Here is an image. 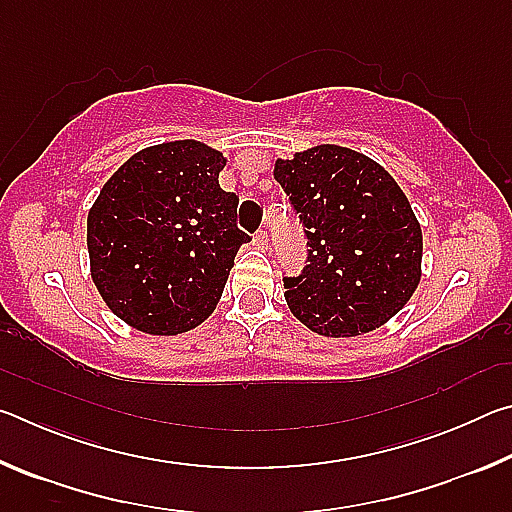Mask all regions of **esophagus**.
Masks as SVG:
<instances>
[{
  "instance_id": "esophagus-1",
  "label": "esophagus",
  "mask_w": 512,
  "mask_h": 512,
  "mask_svg": "<svg viewBox=\"0 0 512 512\" xmlns=\"http://www.w3.org/2000/svg\"><path fill=\"white\" fill-rule=\"evenodd\" d=\"M255 244H257L259 248H262V250L268 248V230H266V228L257 232V235H255Z\"/></svg>"
}]
</instances>
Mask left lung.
<instances>
[{"instance_id":"1","label":"left lung","mask_w":512,"mask_h":512,"mask_svg":"<svg viewBox=\"0 0 512 512\" xmlns=\"http://www.w3.org/2000/svg\"><path fill=\"white\" fill-rule=\"evenodd\" d=\"M273 176L307 235V266L284 277L291 314L320 336H359L388 323L418 289L422 230L379 162L336 144L275 160Z\"/></svg>"}]
</instances>
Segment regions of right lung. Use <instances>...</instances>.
Here are the masks:
<instances>
[{"instance_id": "right-lung-1", "label": "right lung", "mask_w": 512, "mask_h": 512, "mask_svg": "<svg viewBox=\"0 0 512 512\" xmlns=\"http://www.w3.org/2000/svg\"><path fill=\"white\" fill-rule=\"evenodd\" d=\"M221 151L196 140L149 146L101 187L88 212L92 282L112 314L153 336L189 332L219 305L250 237L219 187Z\"/></svg>"}]
</instances>
